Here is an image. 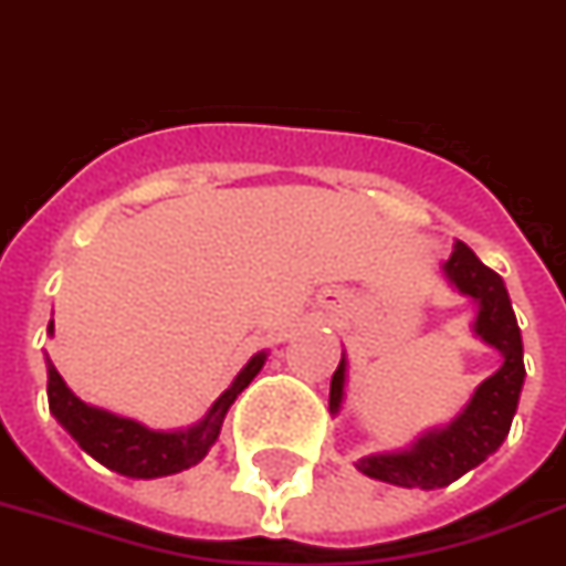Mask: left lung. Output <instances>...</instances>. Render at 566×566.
Masks as SVG:
<instances>
[{
    "mask_svg": "<svg viewBox=\"0 0 566 566\" xmlns=\"http://www.w3.org/2000/svg\"><path fill=\"white\" fill-rule=\"evenodd\" d=\"M448 277L457 283L460 292L478 298V322L474 331L504 355V364L495 376L483 381L474 397L465 406L460 418L448 429L427 432L418 444L402 453H381L358 462V469L367 478L397 483L406 490H439L448 486L465 471L486 460L507 439L510 423L520 406L522 381H525V364H522V334L510 307V295L504 280L480 262L471 248L462 241L453 244L450 253ZM343 385H346V360H339L337 373L331 379V411H339L343 402Z\"/></svg>",
    "mask_w": 566,
    "mask_h": 566,
    "instance_id": "1",
    "label": "left lung"
}]
</instances>
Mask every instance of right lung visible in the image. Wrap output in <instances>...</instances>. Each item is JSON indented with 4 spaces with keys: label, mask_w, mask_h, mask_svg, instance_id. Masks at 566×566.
I'll return each instance as SVG.
<instances>
[{
    "label": "right lung",
    "mask_w": 566,
    "mask_h": 566,
    "mask_svg": "<svg viewBox=\"0 0 566 566\" xmlns=\"http://www.w3.org/2000/svg\"><path fill=\"white\" fill-rule=\"evenodd\" d=\"M50 334H53V322H50ZM262 364H265V355H256L250 360L248 367L238 373L232 388L211 406L206 420L199 427L185 429V432H151V429L139 427L137 420L116 418L109 411L92 409L67 390V385L50 360H46V373H50L46 397H50V411L56 415L59 423L101 465L118 471L125 478H167V474L197 465L206 457L208 448L218 441L229 406L253 381Z\"/></svg>",
    "instance_id": "1"
}]
</instances>
